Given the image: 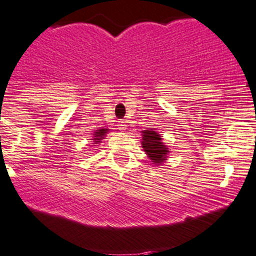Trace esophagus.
<instances>
[{
  "label": "esophagus",
  "mask_w": 256,
  "mask_h": 256,
  "mask_svg": "<svg viewBox=\"0 0 256 256\" xmlns=\"http://www.w3.org/2000/svg\"><path fill=\"white\" fill-rule=\"evenodd\" d=\"M126 127H127V126L124 124V122H123V120H120V122H118V129H120V132H124L126 129H127Z\"/></svg>",
  "instance_id": "1"
}]
</instances>
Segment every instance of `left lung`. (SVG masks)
I'll return each instance as SVG.
<instances>
[{"label":"left lung","mask_w":256,"mask_h":256,"mask_svg":"<svg viewBox=\"0 0 256 256\" xmlns=\"http://www.w3.org/2000/svg\"><path fill=\"white\" fill-rule=\"evenodd\" d=\"M142 146L148 156V158L156 166H162L166 160L169 154V148L163 143L160 134L154 129L142 130Z\"/></svg>","instance_id":"obj_1"}]
</instances>
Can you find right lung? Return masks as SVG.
Segmentation results:
<instances>
[{"label": "right lung", "mask_w": 256, "mask_h": 256, "mask_svg": "<svg viewBox=\"0 0 256 256\" xmlns=\"http://www.w3.org/2000/svg\"><path fill=\"white\" fill-rule=\"evenodd\" d=\"M110 132V129L108 128H100V129H97V130H94V133H93V144H98L100 143V140H103L106 136V134Z\"/></svg>", "instance_id": "add662e5"}]
</instances>
